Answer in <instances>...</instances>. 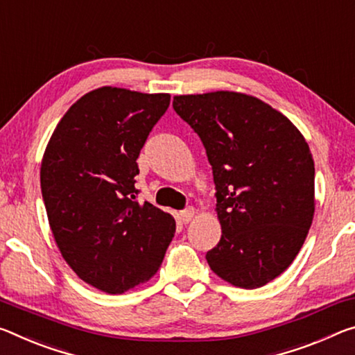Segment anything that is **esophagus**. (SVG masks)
Instances as JSON below:
<instances>
[{
    "mask_svg": "<svg viewBox=\"0 0 355 355\" xmlns=\"http://www.w3.org/2000/svg\"><path fill=\"white\" fill-rule=\"evenodd\" d=\"M194 215H196L194 208L193 207H188V208H184V210L180 211V219H182L184 224H188L191 219L194 218Z\"/></svg>",
    "mask_w": 355,
    "mask_h": 355,
    "instance_id": "1",
    "label": "esophagus"
}]
</instances>
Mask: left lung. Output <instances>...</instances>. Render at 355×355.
Instances as JSON below:
<instances>
[{"label": "left lung", "mask_w": 355, "mask_h": 355, "mask_svg": "<svg viewBox=\"0 0 355 355\" xmlns=\"http://www.w3.org/2000/svg\"><path fill=\"white\" fill-rule=\"evenodd\" d=\"M172 105L211 164L223 235L207 252L208 266L237 288H261L291 266L311 227L314 161L306 140L248 94H187Z\"/></svg>", "instance_id": "obj_1"}]
</instances>
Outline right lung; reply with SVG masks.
Wrapping results in <instances>:
<instances>
[{
	"mask_svg": "<svg viewBox=\"0 0 355 355\" xmlns=\"http://www.w3.org/2000/svg\"><path fill=\"white\" fill-rule=\"evenodd\" d=\"M171 94L103 87L61 118L44 153L41 189L50 229L77 277L107 294L148 281L175 219L139 204L137 157Z\"/></svg>",
	"mask_w": 355,
	"mask_h": 355,
	"instance_id": "right-lung-1",
	"label": "right lung"
}]
</instances>
